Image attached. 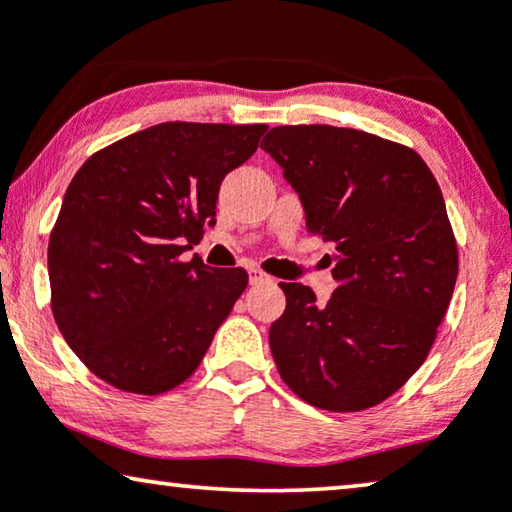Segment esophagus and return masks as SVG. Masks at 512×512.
<instances>
[{
  "label": "esophagus",
  "instance_id": "1",
  "mask_svg": "<svg viewBox=\"0 0 512 512\" xmlns=\"http://www.w3.org/2000/svg\"><path fill=\"white\" fill-rule=\"evenodd\" d=\"M263 282H272V279L258 268H251L249 270V284H263Z\"/></svg>",
  "mask_w": 512,
  "mask_h": 512
}]
</instances>
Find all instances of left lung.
Here are the masks:
<instances>
[{"label":"left lung","mask_w":512,"mask_h":512,"mask_svg":"<svg viewBox=\"0 0 512 512\" xmlns=\"http://www.w3.org/2000/svg\"><path fill=\"white\" fill-rule=\"evenodd\" d=\"M298 193L312 235L335 244L338 289L279 284V375L305 403L359 412L422 366L457 284V242L429 165L408 146L333 125H279L261 144Z\"/></svg>","instance_id":"obj_1"}]
</instances>
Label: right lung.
Segmentation results:
<instances>
[{
    "label": "right lung",
    "mask_w": 512,
    "mask_h": 512,
    "mask_svg": "<svg viewBox=\"0 0 512 512\" xmlns=\"http://www.w3.org/2000/svg\"><path fill=\"white\" fill-rule=\"evenodd\" d=\"M268 125L160 123L90 156L48 240L55 324L88 370L130 394H165L200 366L247 289L242 268L181 254L214 226L223 177Z\"/></svg>",
    "instance_id": "add662e5"
}]
</instances>
